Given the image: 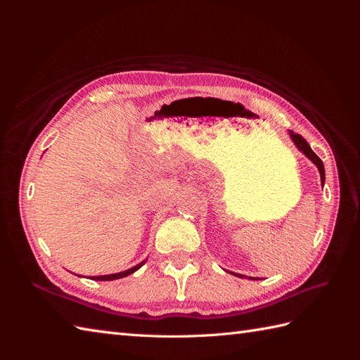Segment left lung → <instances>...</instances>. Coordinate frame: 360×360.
I'll use <instances>...</instances> for the list:
<instances>
[{
  "label": "left lung",
  "mask_w": 360,
  "mask_h": 360,
  "mask_svg": "<svg viewBox=\"0 0 360 360\" xmlns=\"http://www.w3.org/2000/svg\"><path fill=\"white\" fill-rule=\"evenodd\" d=\"M288 135H290V138H291V141L294 143V146H296L297 148H299V151H302V153L307 156L315 167L319 168V172H320V177H321V184H324V180H326V176H324V165H323V162H321V159L314 153L312 151V148L309 147V144L307 143V141H304V138L303 136H300L299 134H294L292 130H288ZM228 271V270H226ZM230 274H233V271H230ZM233 275H236V276H238V278H248V276H245V275H240V274H233ZM249 279H257V278H252V276H249Z\"/></svg>",
  "instance_id": "left-lung-1"
}]
</instances>
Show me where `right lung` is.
I'll return each mask as SVG.
<instances>
[{
    "label": "right lung",
    "mask_w": 360,
    "mask_h": 360,
    "mask_svg": "<svg viewBox=\"0 0 360 360\" xmlns=\"http://www.w3.org/2000/svg\"><path fill=\"white\" fill-rule=\"evenodd\" d=\"M146 261H147V259L141 261L139 264H136V266H134V267H130V269H127V270H124V271H118V274H111V275H102V276H90V279H93V281H114V279L124 278V276H129V275L135 274V271H136L138 269H141V267H143V266L146 264ZM78 276H79V278H82L81 275H78Z\"/></svg>",
    "instance_id": "1"
}]
</instances>
